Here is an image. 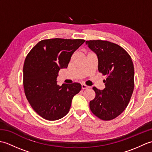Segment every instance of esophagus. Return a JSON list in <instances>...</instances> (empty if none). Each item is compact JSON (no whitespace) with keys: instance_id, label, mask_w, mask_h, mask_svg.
I'll use <instances>...</instances> for the list:
<instances>
[{"instance_id":"1","label":"esophagus","mask_w":152,"mask_h":152,"mask_svg":"<svg viewBox=\"0 0 152 152\" xmlns=\"http://www.w3.org/2000/svg\"><path fill=\"white\" fill-rule=\"evenodd\" d=\"M81 88H82V89H86L89 88V86H86V85H85V84H82V85H81Z\"/></svg>"}]
</instances>
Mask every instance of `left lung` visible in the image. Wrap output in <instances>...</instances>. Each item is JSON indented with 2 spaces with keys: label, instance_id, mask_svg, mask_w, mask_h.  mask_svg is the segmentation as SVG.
<instances>
[{
  "label": "left lung",
  "instance_id": "8db88e82",
  "mask_svg": "<svg viewBox=\"0 0 152 152\" xmlns=\"http://www.w3.org/2000/svg\"><path fill=\"white\" fill-rule=\"evenodd\" d=\"M86 43L97 56L99 72L106 76L102 91L93 88L95 97L89 102L90 110L102 120H112L130 101L134 86L133 63L129 54L117 44L102 40Z\"/></svg>",
  "mask_w": 152,
  "mask_h": 152
}]
</instances>
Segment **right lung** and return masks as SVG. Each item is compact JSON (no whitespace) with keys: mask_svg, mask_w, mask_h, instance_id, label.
<instances>
[{"mask_svg":"<svg viewBox=\"0 0 152 152\" xmlns=\"http://www.w3.org/2000/svg\"><path fill=\"white\" fill-rule=\"evenodd\" d=\"M84 42L63 38L42 40L25 58L23 80L25 96L34 110L46 120H57L66 115L74 96L81 90L78 83L59 86L57 77Z\"/></svg>","mask_w":152,"mask_h":152,"instance_id":"1","label":"right lung"}]
</instances>
